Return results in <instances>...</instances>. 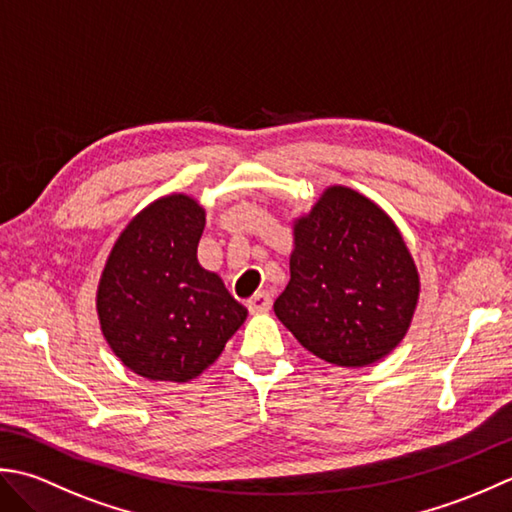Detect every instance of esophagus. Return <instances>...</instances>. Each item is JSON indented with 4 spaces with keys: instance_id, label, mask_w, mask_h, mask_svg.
Instances as JSON below:
<instances>
[{
    "instance_id": "1",
    "label": "esophagus",
    "mask_w": 512,
    "mask_h": 512,
    "mask_svg": "<svg viewBox=\"0 0 512 512\" xmlns=\"http://www.w3.org/2000/svg\"><path fill=\"white\" fill-rule=\"evenodd\" d=\"M271 307V298L267 291H256V294L247 300V309L252 311V314H265Z\"/></svg>"
}]
</instances>
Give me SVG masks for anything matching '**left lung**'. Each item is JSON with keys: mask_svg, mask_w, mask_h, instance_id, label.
I'll use <instances>...</instances> for the list:
<instances>
[{"mask_svg": "<svg viewBox=\"0 0 512 512\" xmlns=\"http://www.w3.org/2000/svg\"><path fill=\"white\" fill-rule=\"evenodd\" d=\"M291 229V278L274 302L276 318L336 367L387 358L409 331L422 291L400 227L369 196L329 185Z\"/></svg>", "mask_w": 512, "mask_h": 512, "instance_id": "left-lung-1", "label": "left lung"}]
</instances>
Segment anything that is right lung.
Instances as JSON below:
<instances>
[{"instance_id": "add662e5", "label": "right lung", "mask_w": 512, "mask_h": 512, "mask_svg": "<svg viewBox=\"0 0 512 512\" xmlns=\"http://www.w3.org/2000/svg\"><path fill=\"white\" fill-rule=\"evenodd\" d=\"M205 207L185 192L145 205L121 229L97 285L103 338L123 367L154 382H190L247 318L196 247Z\"/></svg>"}]
</instances>
